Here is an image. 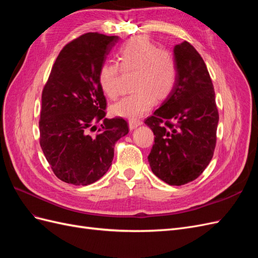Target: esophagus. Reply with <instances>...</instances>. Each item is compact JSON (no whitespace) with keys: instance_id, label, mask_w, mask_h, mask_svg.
I'll return each instance as SVG.
<instances>
[{"instance_id":"obj_1","label":"esophagus","mask_w":258,"mask_h":258,"mask_svg":"<svg viewBox=\"0 0 258 258\" xmlns=\"http://www.w3.org/2000/svg\"><path fill=\"white\" fill-rule=\"evenodd\" d=\"M142 123V121L140 119H129V128L132 130L137 128L138 126H140V124Z\"/></svg>"}]
</instances>
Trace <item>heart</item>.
<instances>
[{
    "label": "heart",
    "mask_w": 258,
    "mask_h": 258,
    "mask_svg": "<svg viewBox=\"0 0 258 258\" xmlns=\"http://www.w3.org/2000/svg\"><path fill=\"white\" fill-rule=\"evenodd\" d=\"M115 62H105L99 70V84L105 96L118 98L120 75L135 73V91L112 105L114 115L135 119L147 113L156 99L165 100L173 92L177 82V62L172 51L158 46L146 36H137L117 49Z\"/></svg>",
    "instance_id": "obj_1"
}]
</instances>
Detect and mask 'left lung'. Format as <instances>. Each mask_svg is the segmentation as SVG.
I'll use <instances>...</instances> for the list:
<instances>
[{"label": "left lung", "mask_w": 258, "mask_h": 258, "mask_svg": "<svg viewBox=\"0 0 258 258\" xmlns=\"http://www.w3.org/2000/svg\"><path fill=\"white\" fill-rule=\"evenodd\" d=\"M177 82L173 92L145 119L155 136L148 155L152 171L169 185L200 176L216 146L218 110L207 66L188 42L174 47Z\"/></svg>", "instance_id": "1"}]
</instances>
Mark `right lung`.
I'll use <instances>...</instances> for the list:
<instances>
[{
    "mask_svg": "<svg viewBox=\"0 0 258 258\" xmlns=\"http://www.w3.org/2000/svg\"><path fill=\"white\" fill-rule=\"evenodd\" d=\"M118 36L85 33L59 52L42 92L40 144L58 178L89 185L112 165L114 147L129 132L122 117L105 118L99 70Z\"/></svg>",
    "mask_w": 258,
    "mask_h": 258,
    "instance_id": "obj_1",
    "label": "right lung"
}]
</instances>
